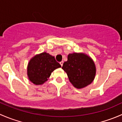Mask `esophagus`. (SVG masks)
Instances as JSON below:
<instances>
[{
	"mask_svg": "<svg viewBox=\"0 0 122 122\" xmlns=\"http://www.w3.org/2000/svg\"><path fill=\"white\" fill-rule=\"evenodd\" d=\"M63 63H64V62H63V61H61V62H60V65H61V66H63Z\"/></svg>",
	"mask_w": 122,
	"mask_h": 122,
	"instance_id": "1",
	"label": "esophagus"
}]
</instances>
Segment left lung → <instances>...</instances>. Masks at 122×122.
<instances>
[{
    "label": "left lung",
    "instance_id": "obj_1",
    "mask_svg": "<svg viewBox=\"0 0 122 122\" xmlns=\"http://www.w3.org/2000/svg\"><path fill=\"white\" fill-rule=\"evenodd\" d=\"M62 68L67 73L70 83L78 89L90 84L96 74L93 59L83 52L69 54L68 60L63 64Z\"/></svg>",
    "mask_w": 122,
    "mask_h": 122
}]
</instances>
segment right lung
<instances>
[{
	"label": "right lung",
	"instance_id": "obj_1",
	"mask_svg": "<svg viewBox=\"0 0 122 122\" xmlns=\"http://www.w3.org/2000/svg\"><path fill=\"white\" fill-rule=\"evenodd\" d=\"M61 67L54 56L46 52L36 54L28 62L27 75L33 84L42 85L48 80L52 72Z\"/></svg>",
	"mask_w": 122,
	"mask_h": 122
}]
</instances>
